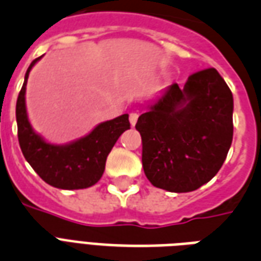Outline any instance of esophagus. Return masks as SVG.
Here are the masks:
<instances>
[{"label":"esophagus","instance_id":"34e87169","mask_svg":"<svg viewBox=\"0 0 261 261\" xmlns=\"http://www.w3.org/2000/svg\"><path fill=\"white\" fill-rule=\"evenodd\" d=\"M137 118H139V114H137V113H130V114H129V122H130V125H132V126H135V125H136Z\"/></svg>","mask_w":261,"mask_h":261}]
</instances>
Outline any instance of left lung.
<instances>
[{"label": "left lung", "instance_id": "obj_1", "mask_svg": "<svg viewBox=\"0 0 261 261\" xmlns=\"http://www.w3.org/2000/svg\"><path fill=\"white\" fill-rule=\"evenodd\" d=\"M233 94L217 69L173 83L139 117L143 169L153 187L184 193L215 177L233 141Z\"/></svg>", "mask_w": 261, "mask_h": 261}]
</instances>
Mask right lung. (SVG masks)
I'll return each instance as SVG.
<instances>
[{
  "label": "right lung",
  "mask_w": 261,
  "mask_h": 261,
  "mask_svg": "<svg viewBox=\"0 0 261 261\" xmlns=\"http://www.w3.org/2000/svg\"><path fill=\"white\" fill-rule=\"evenodd\" d=\"M27 69L24 84L16 103L17 136L24 158L44 182L58 189H84L98 182L106 159L118 137L130 128L128 114L96 125L88 135L66 144H51L36 133L28 120L25 87L32 66Z\"/></svg>",
  "instance_id": "add662e5"
}]
</instances>
